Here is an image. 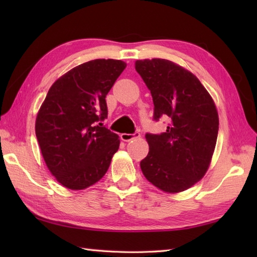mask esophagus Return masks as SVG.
<instances>
[{
  "label": "esophagus",
  "instance_id": "obj_1",
  "mask_svg": "<svg viewBox=\"0 0 257 257\" xmlns=\"http://www.w3.org/2000/svg\"><path fill=\"white\" fill-rule=\"evenodd\" d=\"M140 137V134L139 133H135V134H121L120 135V138L123 141H130V140H134L136 138H139Z\"/></svg>",
  "mask_w": 257,
  "mask_h": 257
}]
</instances>
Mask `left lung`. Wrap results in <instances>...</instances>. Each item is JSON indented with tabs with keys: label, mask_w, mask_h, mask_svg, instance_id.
Returning a JSON list of instances; mask_svg holds the SVG:
<instances>
[{
	"label": "left lung",
	"mask_w": 257,
	"mask_h": 257,
	"mask_svg": "<svg viewBox=\"0 0 257 257\" xmlns=\"http://www.w3.org/2000/svg\"><path fill=\"white\" fill-rule=\"evenodd\" d=\"M135 67L151 92L154 119L170 118L166 133L146 135L149 152L141 171L163 192H182L210 167L219 132L214 100L195 75L168 59H140Z\"/></svg>",
	"instance_id": "8db88e82"
}]
</instances>
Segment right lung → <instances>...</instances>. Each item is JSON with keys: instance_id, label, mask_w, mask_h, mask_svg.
Instances as JSON below:
<instances>
[{"instance_id": "add662e5", "label": "right lung", "mask_w": 257, "mask_h": 257, "mask_svg": "<svg viewBox=\"0 0 257 257\" xmlns=\"http://www.w3.org/2000/svg\"><path fill=\"white\" fill-rule=\"evenodd\" d=\"M127 64L94 59L61 76L37 112L35 134L42 156L57 181L84 190L105 176L119 149V136L103 127L106 96Z\"/></svg>"}]
</instances>
